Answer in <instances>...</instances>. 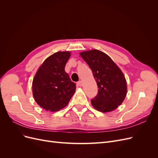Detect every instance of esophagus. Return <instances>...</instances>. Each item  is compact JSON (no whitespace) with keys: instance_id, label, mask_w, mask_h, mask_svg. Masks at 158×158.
Wrapping results in <instances>:
<instances>
[{"instance_id":"esophagus-1","label":"esophagus","mask_w":158,"mask_h":158,"mask_svg":"<svg viewBox=\"0 0 158 158\" xmlns=\"http://www.w3.org/2000/svg\"><path fill=\"white\" fill-rule=\"evenodd\" d=\"M77 84L79 85V86H82V81H79V82H77Z\"/></svg>"}]
</instances>
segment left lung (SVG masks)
I'll use <instances>...</instances> for the list:
<instances>
[{"label":"left lung","instance_id":"left-lung-1","mask_svg":"<svg viewBox=\"0 0 158 158\" xmlns=\"http://www.w3.org/2000/svg\"><path fill=\"white\" fill-rule=\"evenodd\" d=\"M80 54L92 70L99 88L96 96L91 100L93 107L103 113L113 111L122 104L127 95L125 76L102 51L93 49Z\"/></svg>","mask_w":158,"mask_h":158}]
</instances>
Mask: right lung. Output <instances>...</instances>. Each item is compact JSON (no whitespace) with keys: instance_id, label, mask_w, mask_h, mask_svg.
Listing matches in <instances>:
<instances>
[{"instance_id":"1","label":"right lung","mask_w":158,"mask_h":158,"mask_svg":"<svg viewBox=\"0 0 158 158\" xmlns=\"http://www.w3.org/2000/svg\"><path fill=\"white\" fill-rule=\"evenodd\" d=\"M70 56L69 51H59L49 56L33 80V98L46 111L55 112L64 108L75 92L76 84L64 70Z\"/></svg>"}]
</instances>
